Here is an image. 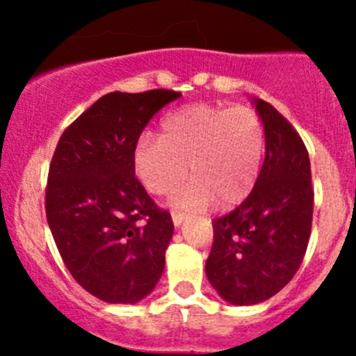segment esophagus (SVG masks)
Wrapping results in <instances>:
<instances>
[{
    "label": "esophagus",
    "instance_id": "esophagus-1",
    "mask_svg": "<svg viewBox=\"0 0 356 356\" xmlns=\"http://www.w3.org/2000/svg\"><path fill=\"white\" fill-rule=\"evenodd\" d=\"M184 221H185V213L172 212V222H175L176 228H180V226L184 225Z\"/></svg>",
    "mask_w": 356,
    "mask_h": 356
}]
</instances>
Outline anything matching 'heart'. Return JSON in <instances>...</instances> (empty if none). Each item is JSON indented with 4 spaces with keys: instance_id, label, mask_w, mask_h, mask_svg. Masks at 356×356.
<instances>
[{
    "instance_id": "heart-1",
    "label": "heart",
    "mask_w": 356,
    "mask_h": 356,
    "mask_svg": "<svg viewBox=\"0 0 356 356\" xmlns=\"http://www.w3.org/2000/svg\"><path fill=\"white\" fill-rule=\"evenodd\" d=\"M264 147L262 119L250 106L191 105L163 119L162 137H140L135 169L147 191L159 196L191 171L193 180L172 193L176 209L201 210L213 201L228 209L251 193Z\"/></svg>"
}]
</instances>
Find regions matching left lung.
<instances>
[{
    "mask_svg": "<svg viewBox=\"0 0 356 356\" xmlns=\"http://www.w3.org/2000/svg\"><path fill=\"white\" fill-rule=\"evenodd\" d=\"M266 134V159L253 191L213 225L205 271L229 305L269 300L300 269L310 238L314 191L303 140L275 106L253 97Z\"/></svg>",
    "mask_w": 356,
    "mask_h": 356,
    "instance_id": "left-lung-1",
    "label": "left lung"
}]
</instances>
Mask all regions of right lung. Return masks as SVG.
<instances>
[{"instance_id":"obj_1","label":"right lung","mask_w":356,"mask_h":356,"mask_svg":"<svg viewBox=\"0 0 356 356\" xmlns=\"http://www.w3.org/2000/svg\"><path fill=\"white\" fill-rule=\"evenodd\" d=\"M175 90L110 92L72 122L49 165L46 216L78 284L106 303L135 305L159 284L171 213L135 178V147Z\"/></svg>"}]
</instances>
